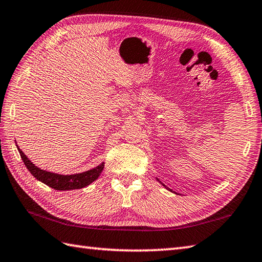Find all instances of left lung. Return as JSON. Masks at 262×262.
<instances>
[{
	"label": "left lung",
	"mask_w": 262,
	"mask_h": 262,
	"mask_svg": "<svg viewBox=\"0 0 262 262\" xmlns=\"http://www.w3.org/2000/svg\"><path fill=\"white\" fill-rule=\"evenodd\" d=\"M157 181H158V182H160V181H159V179H158V178H157ZM160 184H161V185H162V186H165V187H166V188L168 189V191H170V192H171V189H170V188H169V187H167V186L165 185V184H163V183H161V182H160Z\"/></svg>",
	"instance_id": "1"
}]
</instances>
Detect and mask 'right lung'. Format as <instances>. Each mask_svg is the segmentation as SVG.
Segmentation results:
<instances>
[{"label": "right lung", "instance_id": "add662e5", "mask_svg": "<svg viewBox=\"0 0 262 262\" xmlns=\"http://www.w3.org/2000/svg\"><path fill=\"white\" fill-rule=\"evenodd\" d=\"M17 145V143H15ZM18 151L20 153L25 166L27 167L29 172L37 179V181L44 183L45 185L52 187L56 191H70V189H78L89 186L90 184L96 181L100 177L102 170L104 168V162H101L99 166L90 169L87 171H83L79 173H73V175H62V173H56L52 171L44 170V169L37 167L29 160L28 157L20 150L19 146Z\"/></svg>", "mask_w": 262, "mask_h": 262}]
</instances>
